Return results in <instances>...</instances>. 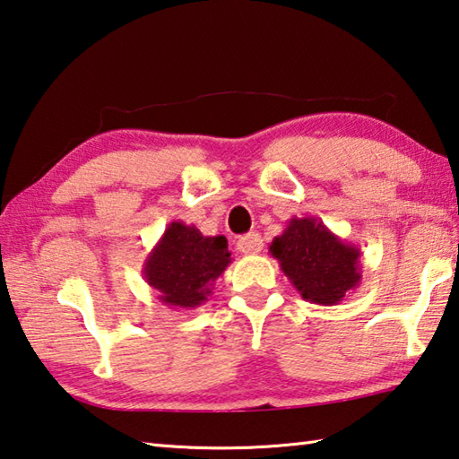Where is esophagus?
I'll return each instance as SVG.
<instances>
[{
    "instance_id": "1",
    "label": "esophagus",
    "mask_w": 459,
    "mask_h": 459,
    "mask_svg": "<svg viewBox=\"0 0 459 459\" xmlns=\"http://www.w3.org/2000/svg\"><path fill=\"white\" fill-rule=\"evenodd\" d=\"M237 248L245 255H258L263 251V238L258 232H248V235L238 238Z\"/></svg>"
}]
</instances>
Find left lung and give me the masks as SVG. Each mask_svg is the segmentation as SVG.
<instances>
[{
    "instance_id": "8db88e82",
    "label": "left lung",
    "mask_w": 459,
    "mask_h": 459,
    "mask_svg": "<svg viewBox=\"0 0 459 459\" xmlns=\"http://www.w3.org/2000/svg\"><path fill=\"white\" fill-rule=\"evenodd\" d=\"M269 253L305 301L339 305L361 282V251L345 243L315 216L289 221Z\"/></svg>"
}]
</instances>
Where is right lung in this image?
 <instances>
[{
  "label": "right lung",
  "mask_w": 459,
  "mask_h": 459,
  "mask_svg": "<svg viewBox=\"0 0 459 459\" xmlns=\"http://www.w3.org/2000/svg\"><path fill=\"white\" fill-rule=\"evenodd\" d=\"M230 264L222 235L204 237L195 224L170 222L148 253L143 274L158 290V301L172 309H196L208 301L214 281Z\"/></svg>",
  "instance_id": "right-lung-1"
}]
</instances>
